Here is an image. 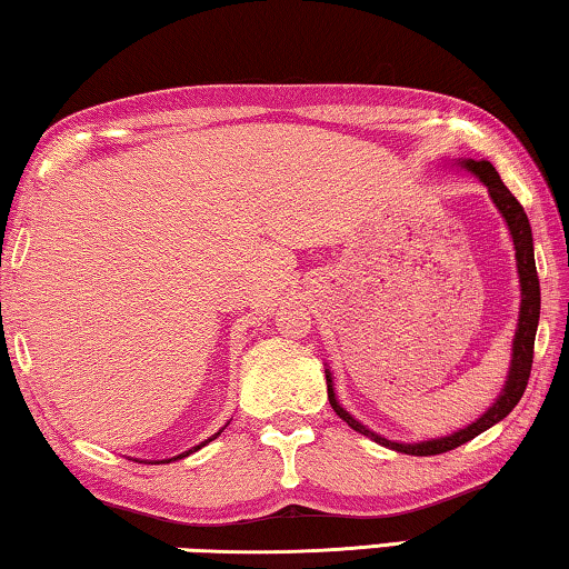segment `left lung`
<instances>
[{"label": "left lung", "instance_id": "1", "mask_svg": "<svg viewBox=\"0 0 569 569\" xmlns=\"http://www.w3.org/2000/svg\"><path fill=\"white\" fill-rule=\"evenodd\" d=\"M459 166L467 168L469 172H475V176L485 182L489 190V198H492V203L497 206L499 213H502L505 223L509 228V236H512V243H515L519 288H522V303H519V319H517V331H515V343H512V363H509V373H507L502 393H499L497 401L485 413H481L477 421H471L469 427L455 431V435L429 439V441H417V445H401V441L383 439L381 435H377V431L363 427L361 421H356L351 413L341 407L339 399H336L331 371L326 369V383H329V401H331L333 411L339 413V417L349 423L353 431H359V435L373 439L381 447H389L393 451H401V455H413V457L445 455V451L467 445L469 439L479 437L481 431H487L489 427H495L497 421H502L507 413L517 407L519 399H522L527 381H529V371H532L535 333H537V323H539V278H537V266H535L532 228H529L525 208L519 206V200L512 196V192H509V188L505 186L502 178H499V172L495 170L492 162L461 160Z\"/></svg>", "mask_w": 569, "mask_h": 569}]
</instances>
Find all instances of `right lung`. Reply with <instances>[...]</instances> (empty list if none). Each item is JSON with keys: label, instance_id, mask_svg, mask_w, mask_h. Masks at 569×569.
I'll return each mask as SVG.
<instances>
[{"label": "right lung", "instance_id": "add662e5", "mask_svg": "<svg viewBox=\"0 0 569 569\" xmlns=\"http://www.w3.org/2000/svg\"><path fill=\"white\" fill-rule=\"evenodd\" d=\"M218 435H220V431H218ZM218 435H213V437H210V439H206V441H203V445H198V447H192V449H188V451H186V455H178V457H172V459H182V457H188V455H192V451H198L200 447H206V445H208V441H213V439H216ZM172 459H166V461H172Z\"/></svg>", "mask_w": 569, "mask_h": 569}]
</instances>
